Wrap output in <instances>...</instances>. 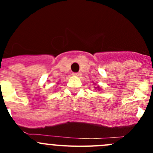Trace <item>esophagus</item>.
Returning <instances> with one entry per match:
<instances>
[{
  "label": "esophagus",
  "mask_w": 153,
  "mask_h": 153,
  "mask_svg": "<svg viewBox=\"0 0 153 153\" xmlns=\"http://www.w3.org/2000/svg\"><path fill=\"white\" fill-rule=\"evenodd\" d=\"M73 75L76 76H80L82 74H81V73H74V74H73Z\"/></svg>",
  "instance_id": "1"
}]
</instances>
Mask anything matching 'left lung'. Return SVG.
<instances>
[{
	"instance_id": "left-lung-1",
	"label": "left lung",
	"mask_w": 153,
	"mask_h": 153,
	"mask_svg": "<svg viewBox=\"0 0 153 153\" xmlns=\"http://www.w3.org/2000/svg\"><path fill=\"white\" fill-rule=\"evenodd\" d=\"M95 88H96V89H97V87H95ZM97 88H98V90H100V88H99V87H97Z\"/></svg>"
}]
</instances>
